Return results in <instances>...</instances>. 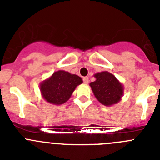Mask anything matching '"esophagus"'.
Wrapping results in <instances>:
<instances>
[{
    "instance_id": "34e87169",
    "label": "esophagus",
    "mask_w": 160,
    "mask_h": 160,
    "mask_svg": "<svg viewBox=\"0 0 160 160\" xmlns=\"http://www.w3.org/2000/svg\"><path fill=\"white\" fill-rule=\"evenodd\" d=\"M83 82H84V83L87 84V83L89 82V78L88 77H84V78H83Z\"/></svg>"
}]
</instances>
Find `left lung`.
<instances>
[{
	"label": "left lung",
	"mask_w": 160,
	"mask_h": 160,
	"mask_svg": "<svg viewBox=\"0 0 160 160\" xmlns=\"http://www.w3.org/2000/svg\"><path fill=\"white\" fill-rule=\"evenodd\" d=\"M94 77L96 80L90 85L96 98L106 106L118 102L123 94V88L116 78L107 71L96 73Z\"/></svg>",
	"instance_id": "obj_1"
}]
</instances>
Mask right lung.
Returning <instances> with one entry per match:
<instances>
[{"label": "right lung", "mask_w": 160, "mask_h": 160, "mask_svg": "<svg viewBox=\"0 0 160 160\" xmlns=\"http://www.w3.org/2000/svg\"><path fill=\"white\" fill-rule=\"evenodd\" d=\"M81 83L82 80L76 74L59 70L43 82L40 88L46 101L55 105H61L70 98L76 87Z\"/></svg>", "instance_id": "1"}]
</instances>
